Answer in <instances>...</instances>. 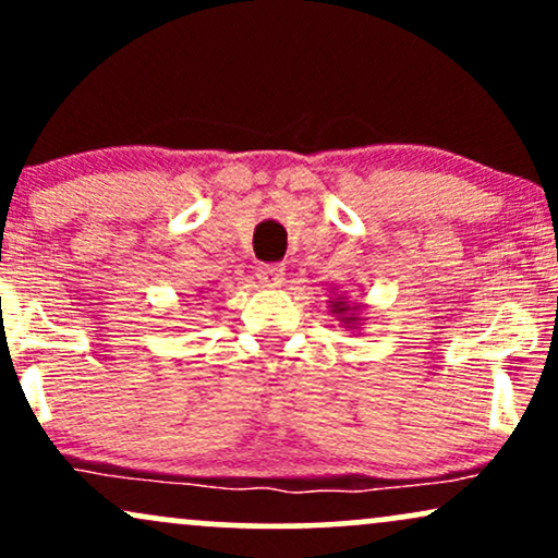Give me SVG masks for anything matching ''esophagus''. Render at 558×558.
Here are the masks:
<instances>
[{
  "instance_id": "34e87169",
  "label": "esophagus",
  "mask_w": 558,
  "mask_h": 558,
  "mask_svg": "<svg viewBox=\"0 0 558 558\" xmlns=\"http://www.w3.org/2000/svg\"><path fill=\"white\" fill-rule=\"evenodd\" d=\"M257 278H259L262 286L280 288V286H283V280H286V267L283 265H265V267H259Z\"/></svg>"
}]
</instances>
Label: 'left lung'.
I'll return each mask as SVG.
<instances>
[{"label":"left lung","mask_w":558,"mask_h":558,"mask_svg":"<svg viewBox=\"0 0 558 558\" xmlns=\"http://www.w3.org/2000/svg\"><path fill=\"white\" fill-rule=\"evenodd\" d=\"M328 306H330V315L336 317L338 323L343 325V328L356 330L362 325V319H364L362 317V306L360 304H351V301L345 299V293H332L330 301H328Z\"/></svg>","instance_id":"8db88e82"}]
</instances>
